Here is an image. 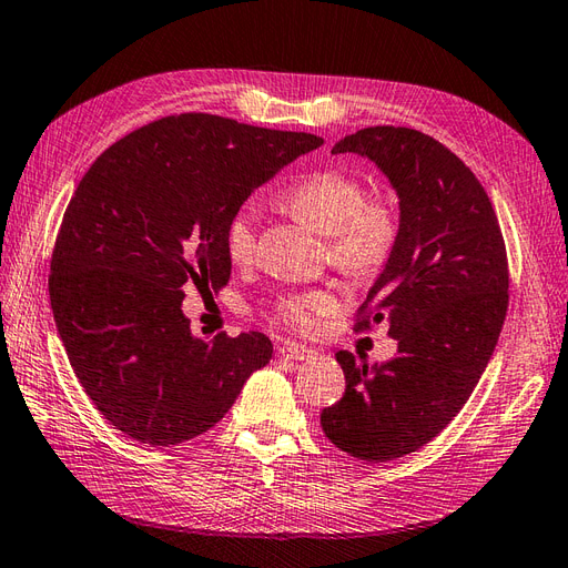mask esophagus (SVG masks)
Segmentation results:
<instances>
[{
	"label": "esophagus",
	"mask_w": 568,
	"mask_h": 568,
	"mask_svg": "<svg viewBox=\"0 0 568 568\" xmlns=\"http://www.w3.org/2000/svg\"><path fill=\"white\" fill-rule=\"evenodd\" d=\"M278 355L287 357V359H310L316 355V351L307 345H297V343H285L278 347Z\"/></svg>",
	"instance_id": "obj_1"
}]
</instances>
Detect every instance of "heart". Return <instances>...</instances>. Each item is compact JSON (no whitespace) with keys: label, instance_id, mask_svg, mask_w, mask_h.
Here are the masks:
<instances>
[{"label":"heart","instance_id":"b5f03b06","mask_svg":"<svg viewBox=\"0 0 568 568\" xmlns=\"http://www.w3.org/2000/svg\"><path fill=\"white\" fill-rule=\"evenodd\" d=\"M283 209L302 223L328 237V258L353 278H372L394 254L400 221L386 196L365 194L353 174L341 170H316L285 186L278 194ZM258 215L252 203L230 215L225 225V252L232 264H250L256 254ZM338 307L336 293L324 287L281 295L275 302V318L295 331L310 333L324 316Z\"/></svg>","mask_w":568,"mask_h":568}]
</instances>
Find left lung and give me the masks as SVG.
I'll return each mask as SVG.
<instances>
[{
	"label": "left lung",
	"mask_w": 568,
	"mask_h": 568,
	"mask_svg": "<svg viewBox=\"0 0 568 568\" xmlns=\"http://www.w3.org/2000/svg\"><path fill=\"white\" fill-rule=\"evenodd\" d=\"M333 153L372 158L400 196L398 244L355 318L388 322L398 355L369 369L336 353L345 394L322 410L331 444L384 463L439 436L475 390L508 310L506 244L473 170L417 129H359Z\"/></svg>",
	"instance_id": "1"
}]
</instances>
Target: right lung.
Returning a JSON list of instances; mask_svg holds the SVG:
<instances>
[{
    "label": "right lung",
    "mask_w": 568,
    "mask_h": 568,
    "mask_svg": "<svg viewBox=\"0 0 568 568\" xmlns=\"http://www.w3.org/2000/svg\"><path fill=\"white\" fill-rule=\"evenodd\" d=\"M322 145L206 112L149 122L83 174L57 232L50 304L69 365L108 423L149 446L209 432L273 345L258 331L192 336L186 287L230 281V215Z\"/></svg>",
    "instance_id": "add662e5"
}]
</instances>
